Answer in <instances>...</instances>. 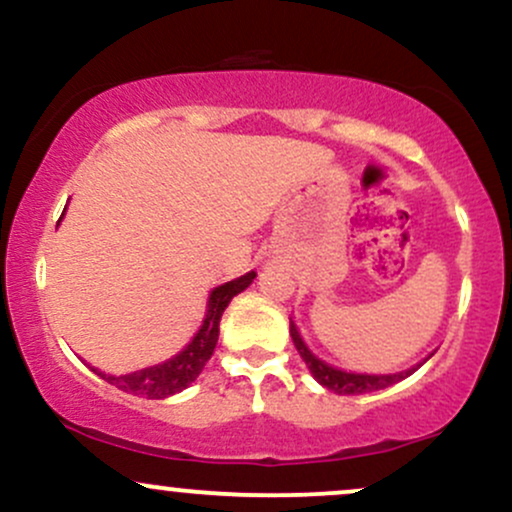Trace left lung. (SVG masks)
<instances>
[{"instance_id": "obj_1", "label": "left lung", "mask_w": 512, "mask_h": 512, "mask_svg": "<svg viewBox=\"0 0 512 512\" xmlns=\"http://www.w3.org/2000/svg\"><path fill=\"white\" fill-rule=\"evenodd\" d=\"M291 320V339L293 344H296L298 354L305 361V366H308L310 375L320 383L322 387H327V390L337 392V395H363V392H375V390H385V387L399 383V380L409 378L414 370H419L424 363L428 361L431 356H426L424 361H419L416 366H411L407 370H399V373H356V370H344V368H337L332 366V363L322 361V358H317L313 351L308 349V344L303 342L301 332H298L296 322Z\"/></svg>"}]
</instances>
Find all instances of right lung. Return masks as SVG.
I'll list each match as a JSON object with an SVG mask.
<instances>
[{
  "label": "right lung",
  "instance_id": "1",
  "mask_svg": "<svg viewBox=\"0 0 512 512\" xmlns=\"http://www.w3.org/2000/svg\"><path fill=\"white\" fill-rule=\"evenodd\" d=\"M60 221H57V226H60ZM255 276L257 272H248L238 276V279L226 281V284L211 289L209 301H207V313H204V320L202 325H199L197 334L187 342L185 349L178 351L175 356H170L168 361H161L156 363V366L134 370V373H125V375H110L105 373V370H98L96 366H88V368H91L96 375H101L105 383L115 385L117 390L127 392V395H137L146 399H166L170 395H178V392L185 390V387L195 383L197 375L202 373L204 366H207V361L216 349V342H219V322H221L223 310L228 308V303L233 301V296H238L240 291L248 289Z\"/></svg>",
  "mask_w": 512,
  "mask_h": 512
}]
</instances>
